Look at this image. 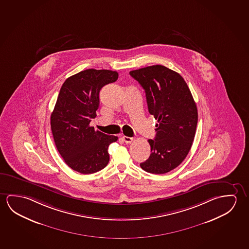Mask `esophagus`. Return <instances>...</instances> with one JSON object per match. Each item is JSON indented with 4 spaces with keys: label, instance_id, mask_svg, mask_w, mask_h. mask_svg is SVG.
I'll return each instance as SVG.
<instances>
[{
    "label": "esophagus",
    "instance_id": "34e87169",
    "mask_svg": "<svg viewBox=\"0 0 249 249\" xmlns=\"http://www.w3.org/2000/svg\"><path fill=\"white\" fill-rule=\"evenodd\" d=\"M123 140L126 142V143H130V142H132L134 141L133 138H130V137H126V136H124V137H123Z\"/></svg>",
    "mask_w": 249,
    "mask_h": 249
}]
</instances>
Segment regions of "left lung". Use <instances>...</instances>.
Instances as JSON below:
<instances>
[{
	"label": "left lung",
	"instance_id": "left-lung-1",
	"mask_svg": "<svg viewBox=\"0 0 249 249\" xmlns=\"http://www.w3.org/2000/svg\"><path fill=\"white\" fill-rule=\"evenodd\" d=\"M145 91L150 114L154 116L155 139H149L150 158L140 163L149 173L165 174L185 159L192 146L198 113L190 88L177 71L161 65L130 71Z\"/></svg>",
	"mask_w": 249,
	"mask_h": 249
}]
</instances>
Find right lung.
I'll return each instance as SVG.
<instances>
[{"label":"right lung","instance_id":"obj_1","mask_svg":"<svg viewBox=\"0 0 249 249\" xmlns=\"http://www.w3.org/2000/svg\"><path fill=\"white\" fill-rule=\"evenodd\" d=\"M119 78L117 71L87 69L66 79L51 114L56 148L71 169L92 174L108 164V147L118 137L90 126L99 106V91Z\"/></svg>","mask_w":249,"mask_h":249}]
</instances>
